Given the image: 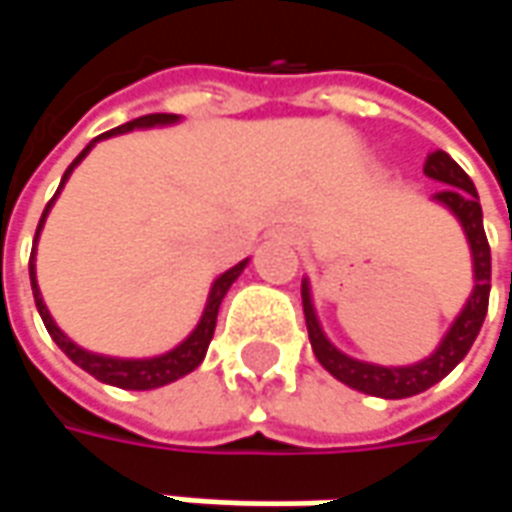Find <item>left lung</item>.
<instances>
[{
    "mask_svg": "<svg viewBox=\"0 0 512 512\" xmlns=\"http://www.w3.org/2000/svg\"><path fill=\"white\" fill-rule=\"evenodd\" d=\"M424 176L442 182V190L433 193V202L444 205L462 225L470 256H473V293L467 296V302L459 310V316L453 319V325L447 327L444 339L439 347L424 356L422 362L413 364H373L353 359L342 353L336 344L325 336V330L319 325L316 307H313V293L310 282L302 279V305H305L307 336L313 344V353L319 364L325 367L333 379H339L347 387L367 393V396H379V399H407L424 393L427 387L442 382L444 376L462 362L467 350L473 347L479 330H482L484 316H487V299H490V245L484 236L482 205H479V193L476 185L470 182V176L464 173L444 150H433L424 162Z\"/></svg>",
    "mask_w": 512,
    "mask_h": 512,
    "instance_id": "1",
    "label": "left lung"
}]
</instances>
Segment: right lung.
<instances>
[{
	"instance_id": "right-lung-1",
	"label": "right lung",
	"mask_w": 512,
	"mask_h": 512,
	"mask_svg": "<svg viewBox=\"0 0 512 512\" xmlns=\"http://www.w3.org/2000/svg\"><path fill=\"white\" fill-rule=\"evenodd\" d=\"M179 122V116H173V113H150V116H139V119H133L128 125H119V128L108 130V133H102V136H96L93 142H90L88 148L82 150L73 162H70V168L65 170V176H62V182H59V190H56V196L62 193V187L70 179V173L73 168L85 159L90 153V148L99 142V139H110V136H119V133H130L133 128H162V125H176ZM56 196L50 199L48 207H45V213H42V219H39V227H36V239H33V253H30V287H33V299H36V310H39V316H42V322L48 327L50 339L62 347V353L68 356L70 362L79 364L85 373H90L93 379H99V382L113 384V387H122V390H153V387H165V384L176 382V379H182L187 373H193L202 359H205L207 353V344L213 339V330H216V316H219V305H222V299H225V293L230 290V285L242 276V270L247 267L245 262H239V265H233L230 270H225L213 285H210V293H207V305L202 310V319H199V325L190 330V336H187L185 342H179L173 350L168 353H162V356H150V359H116V356H102V353H90L85 347H79V344L68 339L59 325L53 322V316H50L48 305H45V299H42V290H39V282H36V242H39V233H42V227H45V219H48L50 207L56 202Z\"/></svg>"
}]
</instances>
